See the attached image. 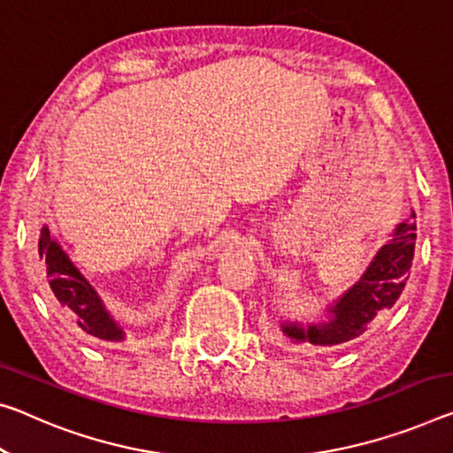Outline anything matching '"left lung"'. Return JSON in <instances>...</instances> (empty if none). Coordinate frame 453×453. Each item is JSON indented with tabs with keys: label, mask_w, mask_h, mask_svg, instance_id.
Masks as SVG:
<instances>
[{
	"label": "left lung",
	"mask_w": 453,
	"mask_h": 453,
	"mask_svg": "<svg viewBox=\"0 0 453 453\" xmlns=\"http://www.w3.org/2000/svg\"><path fill=\"white\" fill-rule=\"evenodd\" d=\"M415 213L401 221L372 257L365 274L325 308L326 319L317 322L282 320L280 330L296 344L336 347L361 336L379 314L397 303L409 278L415 252Z\"/></svg>",
	"instance_id": "left-lung-1"
}]
</instances>
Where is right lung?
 Here are the masks:
<instances>
[{"mask_svg": "<svg viewBox=\"0 0 453 453\" xmlns=\"http://www.w3.org/2000/svg\"><path fill=\"white\" fill-rule=\"evenodd\" d=\"M38 260L44 272L50 298L68 317L76 322L86 334L104 342H123L127 330L106 308L95 286L70 260L66 250L54 238L50 227L44 224L38 238Z\"/></svg>", "mask_w": 453, "mask_h": 453, "instance_id": "right-lung-1", "label": "right lung"}]
</instances>
